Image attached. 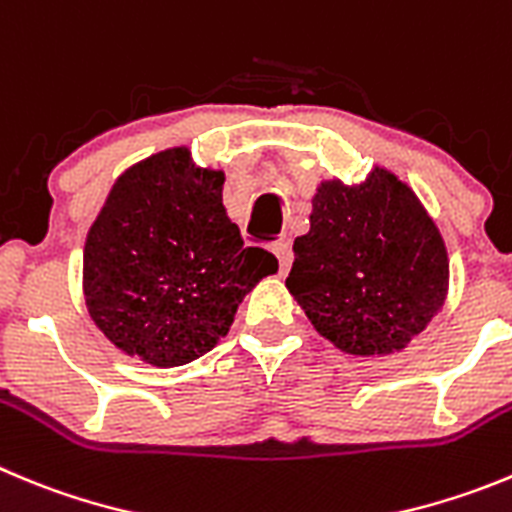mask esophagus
I'll list each match as a JSON object with an SVG mask.
<instances>
[{
    "instance_id": "esophagus-1",
    "label": "esophagus",
    "mask_w": 512,
    "mask_h": 512,
    "mask_svg": "<svg viewBox=\"0 0 512 512\" xmlns=\"http://www.w3.org/2000/svg\"><path fill=\"white\" fill-rule=\"evenodd\" d=\"M271 251H274V256L279 259L281 274H287L289 266H292V246H289V243H284V241H279V243H274V248H271Z\"/></svg>"
}]
</instances>
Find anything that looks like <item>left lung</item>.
<instances>
[{
    "label": "left lung",
    "instance_id": "8db88e82",
    "mask_svg": "<svg viewBox=\"0 0 512 512\" xmlns=\"http://www.w3.org/2000/svg\"><path fill=\"white\" fill-rule=\"evenodd\" d=\"M287 289L340 353H401L442 312L447 246L409 182L375 164L360 185H317Z\"/></svg>",
    "mask_w": 512,
    "mask_h": 512
}]
</instances>
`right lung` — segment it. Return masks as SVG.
<instances>
[{"mask_svg":"<svg viewBox=\"0 0 512 512\" xmlns=\"http://www.w3.org/2000/svg\"><path fill=\"white\" fill-rule=\"evenodd\" d=\"M223 170L190 147L131 164L111 187L83 248V297L116 350L177 368L228 335L238 304L279 261L243 246L223 205Z\"/></svg>","mask_w":512,"mask_h":512,"instance_id":"add662e5","label":"right lung"}]
</instances>
